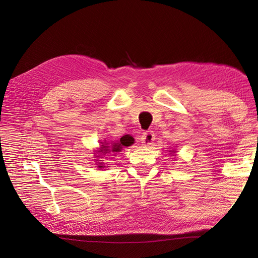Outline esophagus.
<instances>
[{
  "label": "esophagus",
  "instance_id": "obj_1",
  "mask_svg": "<svg viewBox=\"0 0 258 258\" xmlns=\"http://www.w3.org/2000/svg\"><path fill=\"white\" fill-rule=\"evenodd\" d=\"M154 140H155V136H154V133H153V131H146V132L142 133L141 135V142L145 146L151 145Z\"/></svg>",
  "mask_w": 258,
  "mask_h": 258
}]
</instances>
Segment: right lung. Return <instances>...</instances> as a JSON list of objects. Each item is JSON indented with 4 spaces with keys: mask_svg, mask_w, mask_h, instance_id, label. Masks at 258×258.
<instances>
[{
    "mask_svg": "<svg viewBox=\"0 0 258 258\" xmlns=\"http://www.w3.org/2000/svg\"><path fill=\"white\" fill-rule=\"evenodd\" d=\"M134 143V139L132 136H128V135H125L123 138H120V140L118 142H114L111 145H108V143H106L105 145H101V149H100V153H102L103 155H106V154H116L117 152L122 151V149L124 146H131ZM103 144V143H102ZM98 167L102 168L104 167L103 164L100 163V165Z\"/></svg>",
    "mask_w": 258,
    "mask_h": 258,
    "instance_id": "obj_1",
    "label": "right lung"
}]
</instances>
